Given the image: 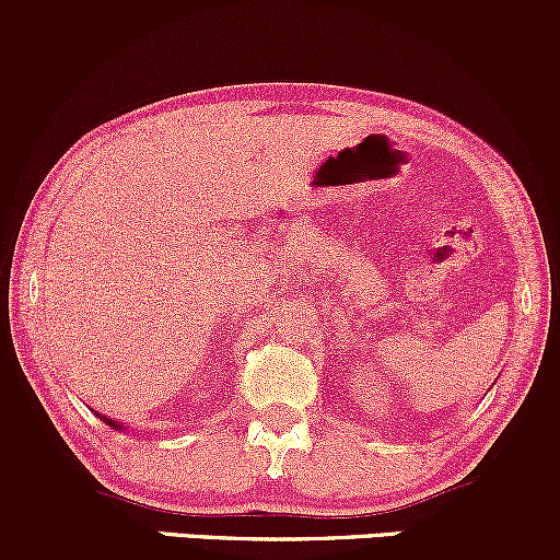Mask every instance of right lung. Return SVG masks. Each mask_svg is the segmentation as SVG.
Wrapping results in <instances>:
<instances>
[{"mask_svg":"<svg viewBox=\"0 0 560 560\" xmlns=\"http://www.w3.org/2000/svg\"><path fill=\"white\" fill-rule=\"evenodd\" d=\"M102 421H105V423H107V427H113V429H124V427H120V423H118V421H110V419H105V416H102Z\"/></svg>","mask_w":560,"mask_h":560,"instance_id":"add662e5","label":"right lung"}]
</instances>
